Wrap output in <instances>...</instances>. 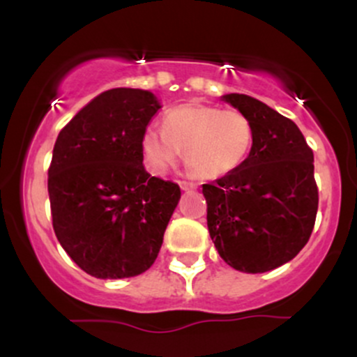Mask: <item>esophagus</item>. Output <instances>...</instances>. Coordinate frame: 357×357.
Returning a JSON list of instances; mask_svg holds the SVG:
<instances>
[{
    "label": "esophagus",
    "mask_w": 357,
    "mask_h": 357,
    "mask_svg": "<svg viewBox=\"0 0 357 357\" xmlns=\"http://www.w3.org/2000/svg\"><path fill=\"white\" fill-rule=\"evenodd\" d=\"M179 186H181L183 191H190V190H196V188H198V184L190 183V181H183V183H179Z\"/></svg>",
    "instance_id": "1"
}]
</instances>
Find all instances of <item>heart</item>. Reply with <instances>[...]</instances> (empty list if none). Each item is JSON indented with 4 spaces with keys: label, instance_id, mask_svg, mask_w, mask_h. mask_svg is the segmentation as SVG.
<instances>
[{
    "label": "heart",
    "instance_id": "obj_1",
    "mask_svg": "<svg viewBox=\"0 0 357 357\" xmlns=\"http://www.w3.org/2000/svg\"><path fill=\"white\" fill-rule=\"evenodd\" d=\"M253 142L252 122L240 110L184 104L166 114L165 129L149 126L142 153L154 173H165L181 158L199 178L230 174L247 159Z\"/></svg>",
    "mask_w": 357,
    "mask_h": 357
}]
</instances>
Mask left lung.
<instances>
[{"instance_id":"obj_1","label":"left lung","mask_w":357,"mask_h":357,"mask_svg":"<svg viewBox=\"0 0 357 357\" xmlns=\"http://www.w3.org/2000/svg\"><path fill=\"white\" fill-rule=\"evenodd\" d=\"M248 117L253 144L230 174L203 184L208 231L240 272H268L292 260L312 235L319 206L314 153L301 129L264 102L228 93Z\"/></svg>"}]
</instances>
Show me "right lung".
<instances>
[{
    "label": "right lung",
    "mask_w": 357,
    "mask_h": 357,
    "mask_svg": "<svg viewBox=\"0 0 357 357\" xmlns=\"http://www.w3.org/2000/svg\"><path fill=\"white\" fill-rule=\"evenodd\" d=\"M159 109L147 90L110 89L56 137L48 167L53 230L89 275L136 277L158 258L181 198L178 184L142 165V134Z\"/></svg>",
    "instance_id": "right-lung-1"
}]
</instances>
